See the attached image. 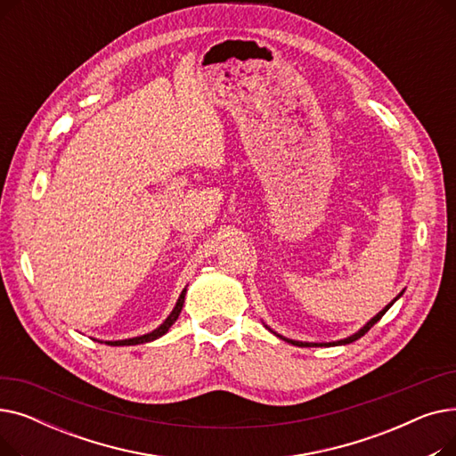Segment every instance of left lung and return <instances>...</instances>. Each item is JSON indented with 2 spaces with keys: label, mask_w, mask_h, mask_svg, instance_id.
I'll list each match as a JSON object with an SVG mask.
<instances>
[{
  "label": "left lung",
  "mask_w": 456,
  "mask_h": 456,
  "mask_svg": "<svg viewBox=\"0 0 456 456\" xmlns=\"http://www.w3.org/2000/svg\"><path fill=\"white\" fill-rule=\"evenodd\" d=\"M401 296H403V292H401V294H399V296H397V297H395V299H394L390 305H387L385 308H382L377 316H373V318H371V320H370V322H368V323H366V325H364L361 330H356L354 334H351V337H347V338H344V340H338V342H329V344H310V342H297V340H290V338H284V337H281V334L273 332V330H272L268 325H266V329H270L273 334H277L279 338L286 340V342H289V344L299 346V347H322V346H327V347H329V346H346V344H351V342L358 340V338H361V337H364V334H366V332H368V330H370V329H371V327H373V325H375V323H377V322H379L382 316L387 314V310H388V308H390V306H392V305H394V303H395V301H397Z\"/></svg>",
  "instance_id": "1"
}]
</instances>
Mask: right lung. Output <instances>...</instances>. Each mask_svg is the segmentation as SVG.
I'll return each mask as SVG.
<instances>
[{"mask_svg": "<svg viewBox=\"0 0 456 456\" xmlns=\"http://www.w3.org/2000/svg\"><path fill=\"white\" fill-rule=\"evenodd\" d=\"M184 296H186V289L181 292V296H179L174 310L170 313V316H167L155 330H151L148 334H142V337H134V338H127V340H116V342H105V344H109V346H138V344H146V342H153V340L160 338L162 334H166L167 329H170L175 323V320L179 318L181 310H183V305H184Z\"/></svg>", "mask_w": 456, "mask_h": 456, "instance_id": "right-lung-1", "label": "right lung"}]
</instances>
